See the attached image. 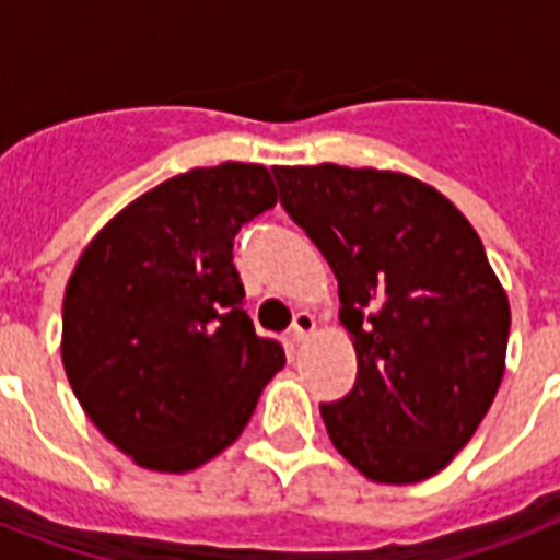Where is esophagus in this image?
Returning a JSON list of instances; mask_svg holds the SVG:
<instances>
[{"mask_svg": "<svg viewBox=\"0 0 560 560\" xmlns=\"http://www.w3.org/2000/svg\"><path fill=\"white\" fill-rule=\"evenodd\" d=\"M314 328H316V323H314V316H311V314L293 316V325H290V334H288L290 346H299V342L305 340L307 334L314 331Z\"/></svg>", "mask_w": 560, "mask_h": 560, "instance_id": "34e87169", "label": "esophagus"}]
</instances>
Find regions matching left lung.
I'll use <instances>...</instances> for the list:
<instances>
[{"label": "left lung", "mask_w": 560, "mask_h": 560, "mask_svg": "<svg viewBox=\"0 0 560 560\" xmlns=\"http://www.w3.org/2000/svg\"><path fill=\"white\" fill-rule=\"evenodd\" d=\"M281 206L340 284L358 381L319 404L334 447L409 486L451 465L505 372L509 296L468 218L421 179L346 165H276Z\"/></svg>", "instance_id": "left-lung-1"}]
</instances>
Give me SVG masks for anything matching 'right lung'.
I'll return each mask as SVG.
<instances>
[{
	"instance_id": "add662e5",
	"label": "right lung",
	"mask_w": 560,
	"mask_h": 560,
	"mask_svg": "<svg viewBox=\"0 0 560 560\" xmlns=\"http://www.w3.org/2000/svg\"><path fill=\"white\" fill-rule=\"evenodd\" d=\"M270 171L223 162L165 179L81 253L63 296L66 377L136 465L186 474L244 433L284 351L246 316L232 241L276 206Z\"/></svg>"
}]
</instances>
